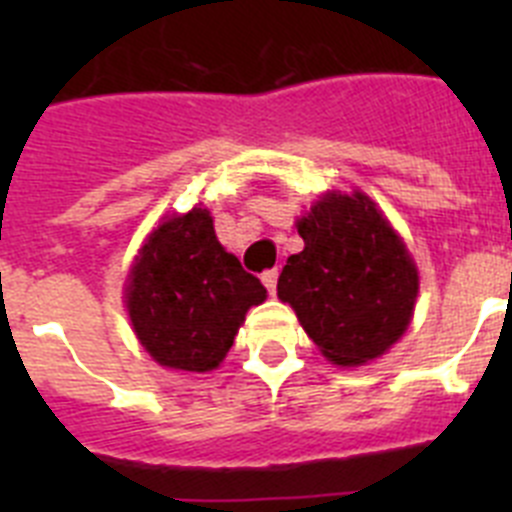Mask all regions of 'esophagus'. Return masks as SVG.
<instances>
[{
  "instance_id": "obj_1",
  "label": "esophagus",
  "mask_w": 512,
  "mask_h": 512,
  "mask_svg": "<svg viewBox=\"0 0 512 512\" xmlns=\"http://www.w3.org/2000/svg\"><path fill=\"white\" fill-rule=\"evenodd\" d=\"M277 279H279V271L277 269H269L261 274V282H264V287L269 289V295H274L277 292Z\"/></svg>"
}]
</instances>
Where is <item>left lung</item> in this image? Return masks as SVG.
I'll return each instance as SVG.
<instances>
[{"mask_svg":"<svg viewBox=\"0 0 512 512\" xmlns=\"http://www.w3.org/2000/svg\"><path fill=\"white\" fill-rule=\"evenodd\" d=\"M305 248L289 256L277 295L295 307L333 364L382 356L408 330L418 271L400 235L369 197L325 194L297 223Z\"/></svg>","mask_w":512,"mask_h":512,"instance_id":"obj_1","label":"left lung"}]
</instances>
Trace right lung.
<instances>
[{
  "mask_svg": "<svg viewBox=\"0 0 512 512\" xmlns=\"http://www.w3.org/2000/svg\"><path fill=\"white\" fill-rule=\"evenodd\" d=\"M264 300V284L220 246L202 207L158 225L130 271L135 336L158 364L182 372L215 369L248 307Z\"/></svg>",
  "mask_w": 512,
  "mask_h": 512,
  "instance_id": "right-lung-1",
  "label": "right lung"
}]
</instances>
